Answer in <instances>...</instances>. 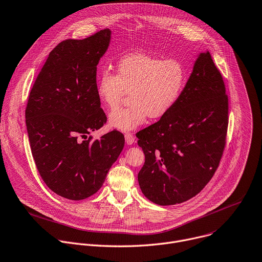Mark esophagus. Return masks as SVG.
Wrapping results in <instances>:
<instances>
[{
  "mask_svg": "<svg viewBox=\"0 0 262 262\" xmlns=\"http://www.w3.org/2000/svg\"><path fill=\"white\" fill-rule=\"evenodd\" d=\"M124 138H125V143L127 145H132L135 142V137H134V135L132 133H125Z\"/></svg>",
  "mask_w": 262,
  "mask_h": 262,
  "instance_id": "esophagus-1",
  "label": "esophagus"
}]
</instances>
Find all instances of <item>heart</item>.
<instances>
[{"instance_id":"b5f03b06","label":"heart","mask_w":262,"mask_h":262,"mask_svg":"<svg viewBox=\"0 0 262 262\" xmlns=\"http://www.w3.org/2000/svg\"><path fill=\"white\" fill-rule=\"evenodd\" d=\"M186 80V68L177 58L133 53L118 61L116 75L102 71L97 81V96L107 109L114 110L124 94L129 93L130 104L109 117L111 127L127 132L143 124L147 116L158 119L169 113L178 103Z\"/></svg>"}]
</instances>
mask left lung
Wrapping results in <instances>:
<instances>
[{
	"mask_svg": "<svg viewBox=\"0 0 262 262\" xmlns=\"http://www.w3.org/2000/svg\"><path fill=\"white\" fill-rule=\"evenodd\" d=\"M228 125L223 78L209 51L200 53L172 110L137 134L145 163L143 194L160 206L181 204L209 183L219 165Z\"/></svg>",
	"mask_w": 262,
	"mask_h": 262,
	"instance_id": "obj_1",
	"label": "left lung"
}]
</instances>
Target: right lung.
Returning a JSON list of instances; mask_svg holds the SVG:
<instances>
[{"mask_svg": "<svg viewBox=\"0 0 262 262\" xmlns=\"http://www.w3.org/2000/svg\"><path fill=\"white\" fill-rule=\"evenodd\" d=\"M110 38L106 29L82 40L60 42L39 73L26 109L41 178L53 192L72 201L90 198L103 186L124 147L118 130L99 140L87 137L107 122L97 96V66Z\"/></svg>", "mask_w": 262, "mask_h": 262, "instance_id": "right-lung-1", "label": "right lung"}]
</instances>
